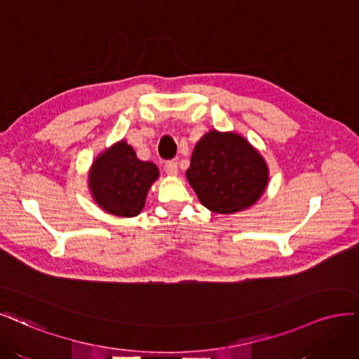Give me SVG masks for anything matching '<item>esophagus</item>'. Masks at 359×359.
<instances>
[{
    "label": "esophagus",
    "mask_w": 359,
    "mask_h": 359,
    "mask_svg": "<svg viewBox=\"0 0 359 359\" xmlns=\"http://www.w3.org/2000/svg\"><path fill=\"white\" fill-rule=\"evenodd\" d=\"M164 170H165L168 176H176L177 171H179L177 163H176V161H167L165 165H164Z\"/></svg>",
    "instance_id": "1"
}]
</instances>
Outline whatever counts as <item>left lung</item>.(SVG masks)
<instances>
[{
	"mask_svg": "<svg viewBox=\"0 0 359 359\" xmlns=\"http://www.w3.org/2000/svg\"><path fill=\"white\" fill-rule=\"evenodd\" d=\"M187 177L204 207L229 215L261 198L269 167L245 137L212 130L195 144Z\"/></svg>",
	"mask_w": 359,
	"mask_h": 359,
	"instance_id": "1",
	"label": "left lung"
}]
</instances>
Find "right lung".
I'll return each instance as SVG.
<instances>
[{
	"label": "right lung",
	"instance_id": "add662e5",
	"mask_svg": "<svg viewBox=\"0 0 359 359\" xmlns=\"http://www.w3.org/2000/svg\"><path fill=\"white\" fill-rule=\"evenodd\" d=\"M158 176L159 170L154 163L138 159L134 149L121 140L95 158L88 187L104 212L133 217L143 210L146 195Z\"/></svg>",
	"mask_w": 359,
	"mask_h": 359
}]
</instances>
